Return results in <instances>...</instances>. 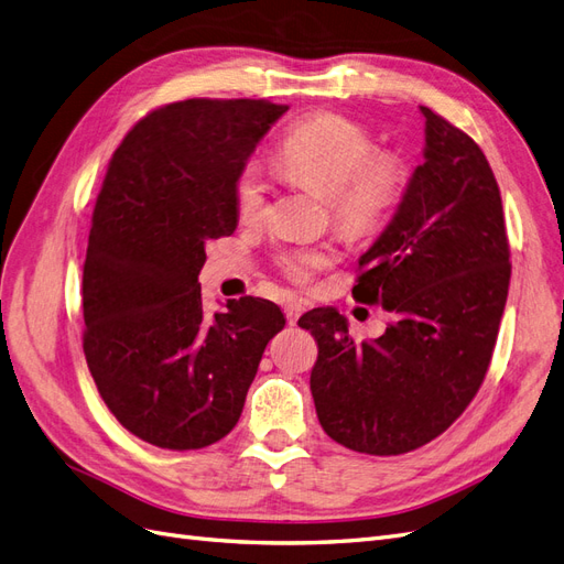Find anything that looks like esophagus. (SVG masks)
Segmentation results:
<instances>
[{"label":"esophagus","mask_w":564,"mask_h":564,"mask_svg":"<svg viewBox=\"0 0 564 564\" xmlns=\"http://www.w3.org/2000/svg\"><path fill=\"white\" fill-rule=\"evenodd\" d=\"M305 311V303L301 301V299H289L286 303H284V313H286V319L289 322H296L299 317H301V313Z\"/></svg>","instance_id":"esophagus-1"}]
</instances>
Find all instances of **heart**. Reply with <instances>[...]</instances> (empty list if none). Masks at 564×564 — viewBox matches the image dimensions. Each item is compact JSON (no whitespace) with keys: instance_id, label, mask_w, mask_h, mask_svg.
Instances as JSON below:
<instances>
[{"instance_id":"b5f03b06","label":"heart","mask_w":564,"mask_h":564,"mask_svg":"<svg viewBox=\"0 0 564 564\" xmlns=\"http://www.w3.org/2000/svg\"><path fill=\"white\" fill-rule=\"evenodd\" d=\"M278 164L289 178L315 187L327 197L332 220L348 237L379 230L398 207L406 187V164L395 152L377 150L367 127L344 115L303 119L278 145ZM240 220H261L268 183L259 164L247 162L232 185ZM334 261L332 247H296L280 253L278 265L289 280L311 282Z\"/></svg>"}]
</instances>
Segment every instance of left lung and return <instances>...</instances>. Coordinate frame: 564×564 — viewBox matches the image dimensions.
Wrapping results in <instances>:
<instances>
[{"label": "left lung", "mask_w": 564, "mask_h": 564, "mask_svg": "<svg viewBox=\"0 0 564 564\" xmlns=\"http://www.w3.org/2000/svg\"><path fill=\"white\" fill-rule=\"evenodd\" d=\"M423 164L377 242L352 296L395 315L355 344L348 319H299L317 340L311 390L324 433L373 456L423 447L464 414L491 362L510 282L501 193L468 133L421 106Z\"/></svg>", "instance_id": "obj_1"}]
</instances>
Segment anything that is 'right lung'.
Wrapping results in <instances>:
<instances>
[{"label":"right lung","instance_id":"obj_1","mask_svg":"<svg viewBox=\"0 0 564 564\" xmlns=\"http://www.w3.org/2000/svg\"><path fill=\"white\" fill-rule=\"evenodd\" d=\"M268 100L191 98L143 117L115 150L84 261V355L129 433L162 449H202L240 421L268 340L272 301L202 308L207 240L232 235V185L286 112Z\"/></svg>","mask_w":564,"mask_h":564}]
</instances>
